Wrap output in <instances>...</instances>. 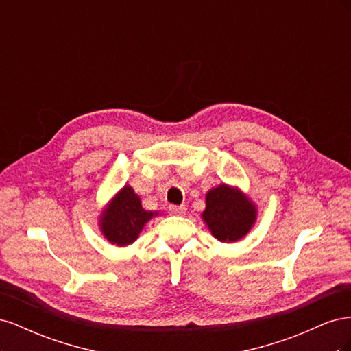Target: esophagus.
Wrapping results in <instances>:
<instances>
[{"label":"esophagus","instance_id":"34e87169","mask_svg":"<svg viewBox=\"0 0 351 351\" xmlns=\"http://www.w3.org/2000/svg\"><path fill=\"white\" fill-rule=\"evenodd\" d=\"M186 206L184 205H171L169 206V212H171L173 215H177V217H183L186 214Z\"/></svg>","mask_w":351,"mask_h":351}]
</instances>
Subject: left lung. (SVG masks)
Here are the masks:
<instances>
[{
	"mask_svg": "<svg viewBox=\"0 0 351 351\" xmlns=\"http://www.w3.org/2000/svg\"><path fill=\"white\" fill-rule=\"evenodd\" d=\"M206 208L200 214L210 234L222 243L246 237L258 219V206L237 186L221 183L208 190Z\"/></svg>",
	"mask_w": 351,
	"mask_h": 351,
	"instance_id": "1",
	"label": "left lung"
}]
</instances>
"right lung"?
Segmentation results:
<instances>
[{
    "label": "right lung",
    "mask_w": 351,
    "mask_h": 351,
    "mask_svg": "<svg viewBox=\"0 0 351 351\" xmlns=\"http://www.w3.org/2000/svg\"><path fill=\"white\" fill-rule=\"evenodd\" d=\"M158 215L159 212L143 209L139 195L130 184H125L102 208L98 226L105 240L125 247L139 239L145 226Z\"/></svg>",
    "instance_id": "add662e5"
}]
</instances>
